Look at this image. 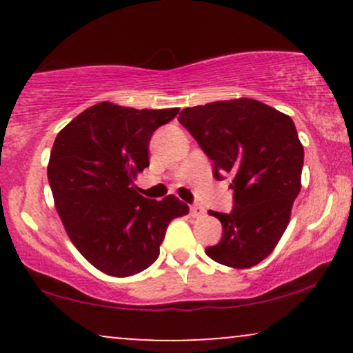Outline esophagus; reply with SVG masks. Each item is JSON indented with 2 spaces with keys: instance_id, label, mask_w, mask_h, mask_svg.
Here are the masks:
<instances>
[{
  "instance_id": "esophagus-1",
  "label": "esophagus",
  "mask_w": 353,
  "mask_h": 353,
  "mask_svg": "<svg viewBox=\"0 0 353 353\" xmlns=\"http://www.w3.org/2000/svg\"><path fill=\"white\" fill-rule=\"evenodd\" d=\"M190 216L192 217H202L205 214V210H204V208H202V205H199V204H194V205H190Z\"/></svg>"
}]
</instances>
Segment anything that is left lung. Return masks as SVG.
Instances as JSON below:
<instances>
[{
  "label": "left lung",
  "mask_w": 353,
  "mask_h": 353,
  "mask_svg": "<svg viewBox=\"0 0 353 353\" xmlns=\"http://www.w3.org/2000/svg\"><path fill=\"white\" fill-rule=\"evenodd\" d=\"M179 123L214 161V177L232 176L234 209L209 212L224 234L205 254L234 269L257 265L285 232L302 188L303 145L294 121L261 101L239 98L182 109Z\"/></svg>",
  "instance_id": "obj_1"
}]
</instances>
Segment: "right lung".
<instances>
[{
  "instance_id": "obj_1",
  "label": "right lung",
  "mask_w": 353,
  "mask_h": 353,
  "mask_svg": "<svg viewBox=\"0 0 353 353\" xmlns=\"http://www.w3.org/2000/svg\"><path fill=\"white\" fill-rule=\"evenodd\" d=\"M177 112L98 103L56 136L48 164L54 208L72 244L101 272H143L159 257L169 222L189 212L172 194L151 201L134 185L149 165L152 132Z\"/></svg>"
}]
</instances>
